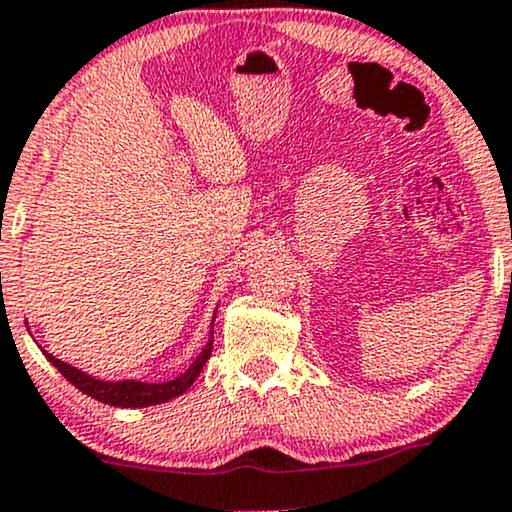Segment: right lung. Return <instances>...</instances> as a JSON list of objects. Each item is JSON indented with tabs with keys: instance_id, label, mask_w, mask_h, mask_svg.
<instances>
[{
	"instance_id": "obj_1",
	"label": "right lung",
	"mask_w": 512,
	"mask_h": 512,
	"mask_svg": "<svg viewBox=\"0 0 512 512\" xmlns=\"http://www.w3.org/2000/svg\"><path fill=\"white\" fill-rule=\"evenodd\" d=\"M210 354H212V333H210V342L203 347V352L193 359V364L186 368L179 378L167 380V383H141V380H101V378H94V375L80 371V368L66 364V361L56 359L54 354L44 352V357H47L51 364L61 371V375L68 380L70 385H75L77 390L89 394L92 399L103 401V404H108V406H120V409H141V406L165 404V401L184 394L193 385V380L198 378L200 371H203L205 361L210 359Z\"/></svg>"
}]
</instances>
